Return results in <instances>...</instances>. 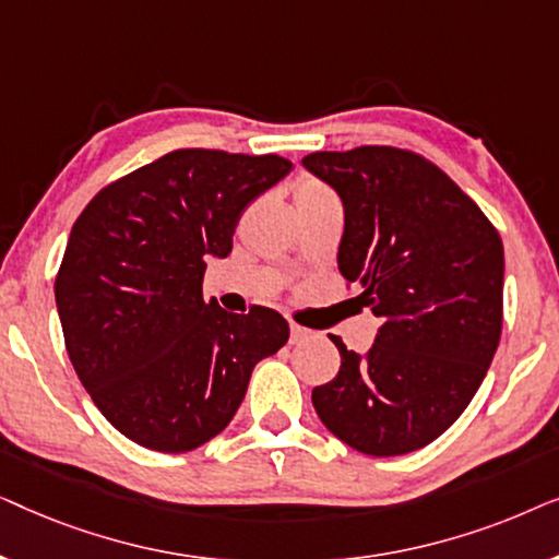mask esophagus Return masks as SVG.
I'll return each mask as SVG.
<instances>
[{
  "label": "esophagus",
  "mask_w": 559,
  "mask_h": 559,
  "mask_svg": "<svg viewBox=\"0 0 559 559\" xmlns=\"http://www.w3.org/2000/svg\"><path fill=\"white\" fill-rule=\"evenodd\" d=\"M308 338V331H305V328H300V325H289V343H300V341H305Z\"/></svg>",
  "instance_id": "obj_1"
}]
</instances>
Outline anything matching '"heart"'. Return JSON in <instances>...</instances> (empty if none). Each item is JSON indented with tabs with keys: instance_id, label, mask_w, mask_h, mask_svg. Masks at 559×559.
Returning <instances> with one entry per match:
<instances>
[{
	"instance_id": "obj_1",
	"label": "heart",
	"mask_w": 559,
	"mask_h": 559,
	"mask_svg": "<svg viewBox=\"0 0 559 559\" xmlns=\"http://www.w3.org/2000/svg\"><path fill=\"white\" fill-rule=\"evenodd\" d=\"M295 203L297 211H310L320 209V205H338V198H335V193L325 186V182H320L316 178H305L295 190Z\"/></svg>"
}]
</instances>
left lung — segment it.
Returning <instances> with one entry per match:
<instances>
[{"instance_id": "8db88e82", "label": "left lung", "mask_w": 559, "mask_h": 559, "mask_svg": "<svg viewBox=\"0 0 559 559\" xmlns=\"http://www.w3.org/2000/svg\"><path fill=\"white\" fill-rule=\"evenodd\" d=\"M305 170L343 201L338 270L381 320L312 389L318 417L358 453L430 445L478 392L501 338L503 243L440 167L396 147L312 152Z\"/></svg>"}]
</instances>
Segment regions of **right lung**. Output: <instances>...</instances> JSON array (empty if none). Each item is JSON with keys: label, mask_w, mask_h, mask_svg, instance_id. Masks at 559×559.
I'll use <instances>...</instances> for the list:
<instances>
[{"label": "right lung", "mask_w": 559, "mask_h": 559, "mask_svg": "<svg viewBox=\"0 0 559 559\" xmlns=\"http://www.w3.org/2000/svg\"><path fill=\"white\" fill-rule=\"evenodd\" d=\"M277 155L175 150L106 186L71 228L56 305L91 400L136 445L186 453L224 430L251 371L289 338L270 308L203 300L241 211L285 178Z\"/></svg>", "instance_id": "obj_1"}]
</instances>
